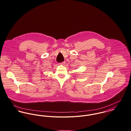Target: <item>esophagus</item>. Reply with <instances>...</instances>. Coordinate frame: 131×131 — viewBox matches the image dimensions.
<instances>
[{
    "mask_svg": "<svg viewBox=\"0 0 131 131\" xmlns=\"http://www.w3.org/2000/svg\"><path fill=\"white\" fill-rule=\"evenodd\" d=\"M65 63H66V62H65V61H63V62H62L60 63V64H61V65H64Z\"/></svg>",
    "mask_w": 131,
    "mask_h": 131,
    "instance_id": "obj_1",
    "label": "esophagus"
}]
</instances>
